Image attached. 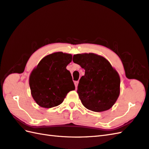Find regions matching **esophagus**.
Wrapping results in <instances>:
<instances>
[{"label":"esophagus","instance_id":"1","mask_svg":"<svg viewBox=\"0 0 149 149\" xmlns=\"http://www.w3.org/2000/svg\"><path fill=\"white\" fill-rule=\"evenodd\" d=\"M78 84H79V81H75V82H74V84H75V88H77Z\"/></svg>","mask_w":149,"mask_h":149}]
</instances>
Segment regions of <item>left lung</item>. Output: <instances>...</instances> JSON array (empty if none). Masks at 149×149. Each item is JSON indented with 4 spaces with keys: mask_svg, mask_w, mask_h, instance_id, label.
Segmentation results:
<instances>
[{
    "mask_svg": "<svg viewBox=\"0 0 149 149\" xmlns=\"http://www.w3.org/2000/svg\"><path fill=\"white\" fill-rule=\"evenodd\" d=\"M73 61L85 70L77 93L82 105L93 112L110 109L120 94V77L109 61L94 53L74 54Z\"/></svg>",
    "mask_w": 149,
    "mask_h": 149,
    "instance_id": "8db88e82",
    "label": "left lung"
}]
</instances>
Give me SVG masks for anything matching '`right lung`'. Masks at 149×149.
<instances>
[{"label": "right lung", "mask_w": 149, "mask_h": 149, "mask_svg": "<svg viewBox=\"0 0 149 149\" xmlns=\"http://www.w3.org/2000/svg\"><path fill=\"white\" fill-rule=\"evenodd\" d=\"M72 55L56 52L43 58L29 78L31 94L40 107L51 108L63 102L67 93L75 89L70 71L66 68Z\"/></svg>", "instance_id": "1"}]
</instances>
